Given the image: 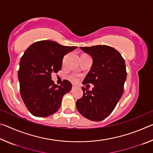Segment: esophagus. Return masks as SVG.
<instances>
[{
    "instance_id": "34e87169",
    "label": "esophagus",
    "mask_w": 153,
    "mask_h": 153,
    "mask_svg": "<svg viewBox=\"0 0 153 153\" xmlns=\"http://www.w3.org/2000/svg\"><path fill=\"white\" fill-rule=\"evenodd\" d=\"M72 90H76V86H72Z\"/></svg>"
}]
</instances>
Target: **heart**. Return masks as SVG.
Returning <instances> with one entry per match:
<instances>
[{
  "instance_id": "obj_1",
  "label": "heart",
  "mask_w": 153,
  "mask_h": 153,
  "mask_svg": "<svg viewBox=\"0 0 153 153\" xmlns=\"http://www.w3.org/2000/svg\"><path fill=\"white\" fill-rule=\"evenodd\" d=\"M71 79L72 82H76L77 80H78V78H77V76H72L71 77Z\"/></svg>"
}]
</instances>
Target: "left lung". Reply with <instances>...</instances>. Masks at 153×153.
Here are the masks:
<instances>
[{
  "label": "left lung",
  "instance_id": "obj_1",
  "mask_svg": "<svg viewBox=\"0 0 153 153\" xmlns=\"http://www.w3.org/2000/svg\"><path fill=\"white\" fill-rule=\"evenodd\" d=\"M79 48L92 58V67L82 84L94 86L92 90L82 87L83 97L77 100L76 107L88 120L100 121L110 115L123 94L126 63L121 54L111 46Z\"/></svg>",
  "mask_w": 153,
  "mask_h": 153
}]
</instances>
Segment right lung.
<instances>
[{
  "label": "right lung",
  "mask_w": 153,
  "mask_h": 153,
  "mask_svg": "<svg viewBox=\"0 0 153 153\" xmlns=\"http://www.w3.org/2000/svg\"><path fill=\"white\" fill-rule=\"evenodd\" d=\"M77 48L42 40L25 51L20 60L18 79L21 97L33 116L48 117L60 108L62 98L70 92L72 85L64 80L58 86L52 80L51 74L61 70L64 56Z\"/></svg>",
  "instance_id": "right-lung-1"
}]
</instances>
